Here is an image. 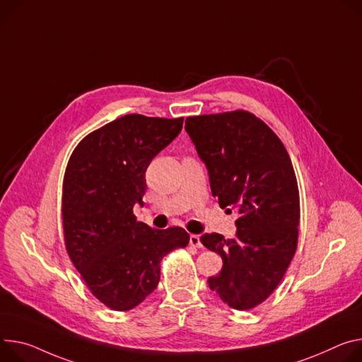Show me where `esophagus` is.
<instances>
[{
    "mask_svg": "<svg viewBox=\"0 0 362 362\" xmlns=\"http://www.w3.org/2000/svg\"><path fill=\"white\" fill-rule=\"evenodd\" d=\"M189 244L192 247H196V248H202V243H201V237L196 235V234H192L189 237Z\"/></svg>",
    "mask_w": 362,
    "mask_h": 362,
    "instance_id": "esophagus-1",
    "label": "esophagus"
}]
</instances>
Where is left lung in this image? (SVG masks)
<instances>
[{
	"mask_svg": "<svg viewBox=\"0 0 362 362\" xmlns=\"http://www.w3.org/2000/svg\"><path fill=\"white\" fill-rule=\"evenodd\" d=\"M185 128L219 206L238 216L234 238L201 237L223 262L208 279L209 288L229 308L252 309L276 290L298 248L300 201L290 156L273 129L248 111L189 117Z\"/></svg>",
	"mask_w": 362,
	"mask_h": 362,
	"instance_id": "8db88e82",
	"label": "left lung"
}]
</instances>
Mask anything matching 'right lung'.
I'll list each match as a JSON object with an SVG mask.
<instances>
[{
	"instance_id": "1",
	"label": "right lung",
	"mask_w": 362,
	"mask_h": 362,
	"mask_svg": "<svg viewBox=\"0 0 362 362\" xmlns=\"http://www.w3.org/2000/svg\"><path fill=\"white\" fill-rule=\"evenodd\" d=\"M183 118L124 115L88 134L63 179L64 244L95 298L112 310L140 305L158 284L160 261L189 244L180 226L153 229L143 206L150 161L182 131Z\"/></svg>"
}]
</instances>
